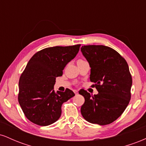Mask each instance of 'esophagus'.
I'll return each mask as SVG.
<instances>
[{
  "label": "esophagus",
  "mask_w": 146,
  "mask_h": 146,
  "mask_svg": "<svg viewBox=\"0 0 146 146\" xmlns=\"http://www.w3.org/2000/svg\"><path fill=\"white\" fill-rule=\"evenodd\" d=\"M73 91H74V93H75V95H78V90H73Z\"/></svg>",
  "instance_id": "1"
}]
</instances>
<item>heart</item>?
Instances as JSON below:
<instances>
[{
  "label": "heart",
  "instance_id": "b5f03b06",
  "mask_svg": "<svg viewBox=\"0 0 146 146\" xmlns=\"http://www.w3.org/2000/svg\"><path fill=\"white\" fill-rule=\"evenodd\" d=\"M80 60H78V61H80Z\"/></svg>",
  "mask_w": 146,
  "mask_h": 146
}]
</instances>
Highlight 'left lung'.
I'll use <instances>...</instances> for the list:
<instances>
[{
    "mask_svg": "<svg viewBox=\"0 0 146 146\" xmlns=\"http://www.w3.org/2000/svg\"><path fill=\"white\" fill-rule=\"evenodd\" d=\"M81 51L90 67V80L98 91L92 96L82 89L84 98L81 113L87 121L107 125L121 115L131 98L132 76L127 62L118 52L104 45L82 46Z\"/></svg>",
    "mask_w": 146,
    "mask_h": 146,
    "instance_id": "1",
    "label": "left lung"
}]
</instances>
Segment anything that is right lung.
<instances>
[{"mask_svg": "<svg viewBox=\"0 0 146 146\" xmlns=\"http://www.w3.org/2000/svg\"><path fill=\"white\" fill-rule=\"evenodd\" d=\"M80 44L53 46L37 52L29 60L19 80L18 102L27 118L42 126L51 125L61 116L62 105L75 94L53 89L57 77L78 54Z\"/></svg>", "mask_w": 146, "mask_h": 146, "instance_id": "1", "label": "right lung"}]
</instances>
